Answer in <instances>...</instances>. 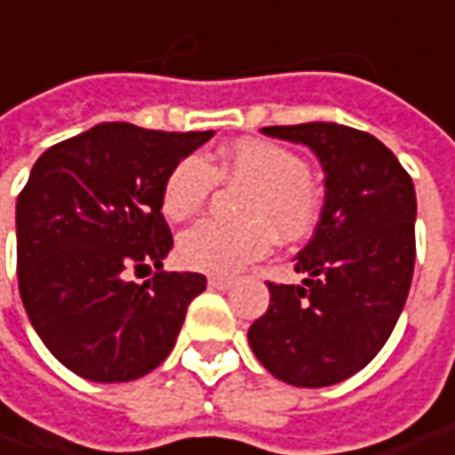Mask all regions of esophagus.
<instances>
[{
	"label": "esophagus",
	"mask_w": 455,
	"mask_h": 455,
	"mask_svg": "<svg viewBox=\"0 0 455 455\" xmlns=\"http://www.w3.org/2000/svg\"><path fill=\"white\" fill-rule=\"evenodd\" d=\"M231 285H234L231 277H219V275L208 277V287H211V290H228Z\"/></svg>",
	"instance_id": "obj_1"
}]
</instances>
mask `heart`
Returning <instances> with one entry per match:
<instances>
[{"instance_id":"obj_1","label":"heart","mask_w":455,"mask_h":455,"mask_svg":"<svg viewBox=\"0 0 455 455\" xmlns=\"http://www.w3.org/2000/svg\"><path fill=\"white\" fill-rule=\"evenodd\" d=\"M216 180L249 186L242 204V224L204 221L186 231L178 242L180 265L208 272L234 275L249 262L265 257L275 234L283 242H298L318 221V196L307 180V165L292 149L265 142L239 140L219 152L213 163L183 157L170 170L163 186V213L170 221L198 216Z\"/></svg>"}]
</instances>
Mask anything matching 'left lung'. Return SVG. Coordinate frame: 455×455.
Here are the masks:
<instances>
[{"mask_svg":"<svg viewBox=\"0 0 455 455\" xmlns=\"http://www.w3.org/2000/svg\"><path fill=\"white\" fill-rule=\"evenodd\" d=\"M262 132L315 152L326 201L313 239L295 257L303 283H267L269 307L249 328V346L287 385L331 387L377 356L405 307L415 186L392 149L359 129L307 122Z\"/></svg>","mask_w":455,"mask_h":455,"instance_id":"8db88e82","label":"left lung"}]
</instances>
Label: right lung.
Instances as JSON below:
<instances>
[{
  "label": "right lung",
  "mask_w": 455,
  "mask_h": 455,
  "mask_svg": "<svg viewBox=\"0 0 455 455\" xmlns=\"http://www.w3.org/2000/svg\"><path fill=\"white\" fill-rule=\"evenodd\" d=\"M213 132H155L107 122L45 149L17 198V277L50 354L91 382H132L160 366L198 272H165L172 249L163 186ZM145 283L129 274L151 271Z\"/></svg>",
  "instance_id": "right-lung-1"
}]
</instances>
